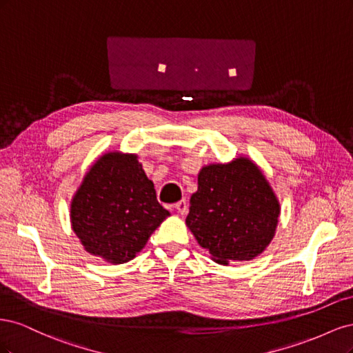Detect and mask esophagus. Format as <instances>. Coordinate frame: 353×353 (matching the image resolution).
<instances>
[{
    "label": "esophagus",
    "mask_w": 353,
    "mask_h": 353,
    "mask_svg": "<svg viewBox=\"0 0 353 353\" xmlns=\"http://www.w3.org/2000/svg\"><path fill=\"white\" fill-rule=\"evenodd\" d=\"M175 209L181 213V215H185V213L188 212V201L185 199L179 200L178 203H175Z\"/></svg>",
    "instance_id": "34e87169"
}]
</instances>
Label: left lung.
Listing matches in <instances>:
<instances>
[{
  "instance_id": "8db88e82",
  "label": "left lung",
  "mask_w": 353,
  "mask_h": 353,
  "mask_svg": "<svg viewBox=\"0 0 353 353\" xmlns=\"http://www.w3.org/2000/svg\"><path fill=\"white\" fill-rule=\"evenodd\" d=\"M280 203L262 170L248 157L205 166L190 199L187 227L212 259L250 261L275 234Z\"/></svg>"
}]
</instances>
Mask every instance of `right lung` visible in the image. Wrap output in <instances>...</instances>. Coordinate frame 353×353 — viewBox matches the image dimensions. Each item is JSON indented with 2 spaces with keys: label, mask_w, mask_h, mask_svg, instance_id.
Here are the masks:
<instances>
[{
  "label": "right lung",
  "mask_w": 353,
  "mask_h": 353,
  "mask_svg": "<svg viewBox=\"0 0 353 353\" xmlns=\"http://www.w3.org/2000/svg\"><path fill=\"white\" fill-rule=\"evenodd\" d=\"M166 216L137 156L117 152L91 166L70 205L83 249L114 265L134 259Z\"/></svg>",
  "instance_id": "obj_1"
}]
</instances>
